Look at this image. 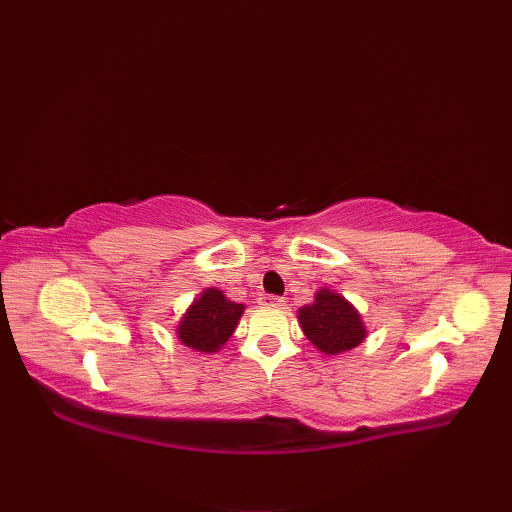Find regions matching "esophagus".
Segmentation results:
<instances>
[{
	"instance_id": "obj_1",
	"label": "esophagus",
	"mask_w": 512,
	"mask_h": 512,
	"mask_svg": "<svg viewBox=\"0 0 512 512\" xmlns=\"http://www.w3.org/2000/svg\"><path fill=\"white\" fill-rule=\"evenodd\" d=\"M284 299L277 297V295H262L259 297V306H266V308H279Z\"/></svg>"
}]
</instances>
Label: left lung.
Segmentation results:
<instances>
[{"mask_svg":"<svg viewBox=\"0 0 512 512\" xmlns=\"http://www.w3.org/2000/svg\"><path fill=\"white\" fill-rule=\"evenodd\" d=\"M299 323L308 341L323 354L336 356L361 345L367 336L361 314L339 292L321 288L314 301L303 306Z\"/></svg>","mask_w":512,"mask_h":512,"instance_id":"1","label":"left lung"}]
</instances>
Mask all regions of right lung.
<instances>
[{"mask_svg": "<svg viewBox=\"0 0 512 512\" xmlns=\"http://www.w3.org/2000/svg\"><path fill=\"white\" fill-rule=\"evenodd\" d=\"M242 314L244 303L226 299L217 288H206L180 319L178 339L195 352L213 354L231 339Z\"/></svg>", "mask_w": 512, "mask_h": 512, "instance_id": "1", "label": "right lung"}]
</instances>
